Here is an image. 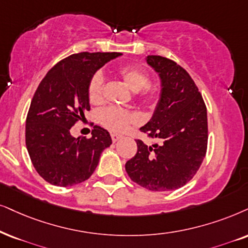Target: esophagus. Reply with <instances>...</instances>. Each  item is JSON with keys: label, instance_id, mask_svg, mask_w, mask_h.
<instances>
[{"label": "esophagus", "instance_id": "1", "mask_svg": "<svg viewBox=\"0 0 248 248\" xmlns=\"http://www.w3.org/2000/svg\"><path fill=\"white\" fill-rule=\"evenodd\" d=\"M111 137H112V140H113V142H117L118 140L121 139L122 135L121 134H118V133H112L111 134Z\"/></svg>", "mask_w": 248, "mask_h": 248}]
</instances>
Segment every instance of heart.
<instances>
[{
    "instance_id": "1",
    "label": "heart",
    "mask_w": 248,
    "mask_h": 248,
    "mask_svg": "<svg viewBox=\"0 0 248 248\" xmlns=\"http://www.w3.org/2000/svg\"><path fill=\"white\" fill-rule=\"evenodd\" d=\"M119 74L127 86L135 92L137 99L149 104H155V102H158L161 93L160 84L149 82V75L142 67L136 65H128L121 67L119 70ZM103 87H104V77L101 72H96L88 83V97L93 104L102 102ZM98 119L99 122L108 130L122 131L137 121V115L129 109L109 106L99 112Z\"/></svg>"
}]
</instances>
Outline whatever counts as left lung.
Masks as SVG:
<instances>
[{"mask_svg":"<svg viewBox=\"0 0 248 248\" xmlns=\"http://www.w3.org/2000/svg\"><path fill=\"white\" fill-rule=\"evenodd\" d=\"M146 62L159 74L161 93L151 120L140 131L158 143L136 140L137 153L126 162L131 181L151 191L182 187L206 155L207 109L190 74L174 61L147 56Z\"/></svg>","mask_w":248,"mask_h":248,"instance_id":"obj_1","label":"left lung"}]
</instances>
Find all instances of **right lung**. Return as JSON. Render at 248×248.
Wrapping results in <instances>:
<instances>
[{
	"mask_svg": "<svg viewBox=\"0 0 248 248\" xmlns=\"http://www.w3.org/2000/svg\"><path fill=\"white\" fill-rule=\"evenodd\" d=\"M120 52H80L50 70L34 93L26 118V147L35 170L57 186H72L92 176L103 150L112 144L104 128L90 139H75L70 129L89 111L88 83Z\"/></svg>",
	"mask_w": 248,
	"mask_h": 248,
	"instance_id": "right-lung-1",
	"label": "right lung"
}]
</instances>
